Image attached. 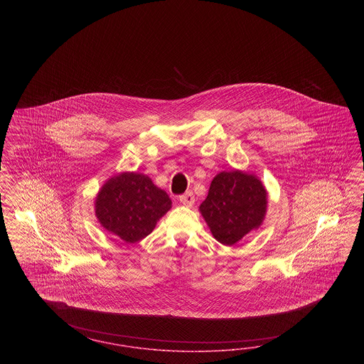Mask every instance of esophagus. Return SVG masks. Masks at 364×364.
I'll list each match as a JSON object with an SVG mask.
<instances>
[{
    "mask_svg": "<svg viewBox=\"0 0 364 364\" xmlns=\"http://www.w3.org/2000/svg\"><path fill=\"white\" fill-rule=\"evenodd\" d=\"M180 203L186 207H192L195 204V195L191 191H188L184 195L180 196Z\"/></svg>",
    "mask_w": 364,
    "mask_h": 364,
    "instance_id": "obj_1",
    "label": "esophagus"
}]
</instances>
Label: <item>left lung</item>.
<instances>
[{
	"instance_id": "8db88e82",
	"label": "left lung",
	"mask_w": 364,
	"mask_h": 364,
	"mask_svg": "<svg viewBox=\"0 0 364 364\" xmlns=\"http://www.w3.org/2000/svg\"><path fill=\"white\" fill-rule=\"evenodd\" d=\"M267 191L262 181L242 171L220 172L210 183L200 212L213 237L233 245L264 220Z\"/></svg>"
}]
</instances>
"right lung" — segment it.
<instances>
[{
	"mask_svg": "<svg viewBox=\"0 0 364 364\" xmlns=\"http://www.w3.org/2000/svg\"><path fill=\"white\" fill-rule=\"evenodd\" d=\"M172 207L166 191L143 173L124 172L110 177L95 203L100 224L127 242H136L154 231Z\"/></svg>",
	"mask_w": 364,
	"mask_h": 364,
	"instance_id": "obj_1",
	"label": "right lung"
}]
</instances>
